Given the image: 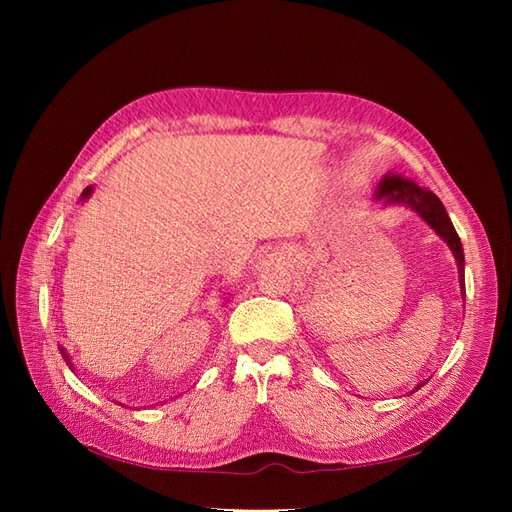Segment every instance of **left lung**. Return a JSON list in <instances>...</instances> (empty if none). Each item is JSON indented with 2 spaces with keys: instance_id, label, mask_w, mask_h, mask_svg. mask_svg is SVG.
I'll use <instances>...</instances> for the list:
<instances>
[{
  "instance_id": "left-lung-1",
  "label": "left lung",
  "mask_w": 512,
  "mask_h": 512,
  "mask_svg": "<svg viewBox=\"0 0 512 512\" xmlns=\"http://www.w3.org/2000/svg\"><path fill=\"white\" fill-rule=\"evenodd\" d=\"M376 200H384V205H406L412 211H416L421 218L438 232V237H442L448 247H451V252L457 260V267H459V282H461V294L466 297V280H463V265H466V260H463V247L459 241L457 230L448 218V213L442 205V200L425 190V188H418V185L410 179H404L399 175H386L376 188ZM421 386V384H418ZM416 386V389H418Z\"/></svg>"
}]
</instances>
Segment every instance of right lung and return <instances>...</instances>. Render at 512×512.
I'll return each mask as SVG.
<instances>
[{"mask_svg": "<svg viewBox=\"0 0 512 512\" xmlns=\"http://www.w3.org/2000/svg\"><path fill=\"white\" fill-rule=\"evenodd\" d=\"M89 194H91V188H85V190H83V196H81V198L85 200V198H89ZM59 352H61V356H64V361H66V365H68V367L72 369V361H70V354L66 352V348H59Z\"/></svg>", "mask_w": 512, "mask_h": 512, "instance_id": "right-lung-1", "label": "right lung"}]
</instances>
